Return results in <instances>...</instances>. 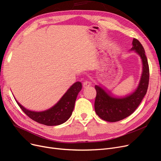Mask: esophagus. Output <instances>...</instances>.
Wrapping results in <instances>:
<instances>
[{"label": "esophagus", "mask_w": 161, "mask_h": 161, "mask_svg": "<svg viewBox=\"0 0 161 161\" xmlns=\"http://www.w3.org/2000/svg\"><path fill=\"white\" fill-rule=\"evenodd\" d=\"M91 85H92V83H91L89 81H85L83 83V87L84 88H87L89 87Z\"/></svg>", "instance_id": "esophagus-1"}]
</instances>
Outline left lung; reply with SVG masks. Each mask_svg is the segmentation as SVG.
Instances as JSON below:
<instances>
[{
    "instance_id": "obj_1",
    "label": "left lung",
    "mask_w": 161,
    "mask_h": 161,
    "mask_svg": "<svg viewBox=\"0 0 161 161\" xmlns=\"http://www.w3.org/2000/svg\"><path fill=\"white\" fill-rule=\"evenodd\" d=\"M130 51H134L142 61V74L137 89L132 93L124 97H115L101 87L95 86L97 95L95 101L96 114L101 119L114 122L124 119L131 115L139 105L148 89L149 69L144 48L137 39L132 41Z\"/></svg>"
}]
</instances>
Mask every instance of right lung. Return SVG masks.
Instances as JSON below:
<instances>
[{
  "label": "right lung",
  "mask_w": 161,
  "mask_h": 161,
  "mask_svg": "<svg viewBox=\"0 0 161 161\" xmlns=\"http://www.w3.org/2000/svg\"><path fill=\"white\" fill-rule=\"evenodd\" d=\"M82 88L81 83L77 81L69 87L54 106L43 111L36 112L26 109L15 99L24 113L31 119L46 125H58L66 122L74 110L77 96Z\"/></svg>",
  "instance_id": "1"
}]
</instances>
